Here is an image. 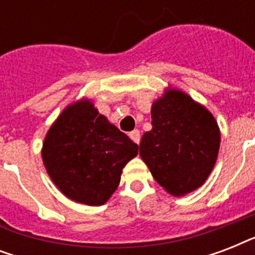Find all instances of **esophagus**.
I'll return each mask as SVG.
<instances>
[{
    "instance_id": "obj_1",
    "label": "esophagus",
    "mask_w": 255,
    "mask_h": 255,
    "mask_svg": "<svg viewBox=\"0 0 255 255\" xmlns=\"http://www.w3.org/2000/svg\"><path fill=\"white\" fill-rule=\"evenodd\" d=\"M128 136H129V139H131L133 143L139 144V141H140V131H139V129H133V131L128 133Z\"/></svg>"
}]
</instances>
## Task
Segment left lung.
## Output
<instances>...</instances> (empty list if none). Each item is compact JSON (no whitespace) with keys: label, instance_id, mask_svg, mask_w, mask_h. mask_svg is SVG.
I'll list each match as a JSON object with an SVG mask.
<instances>
[{"label":"left lung","instance_id":"8db88e82","mask_svg":"<svg viewBox=\"0 0 255 255\" xmlns=\"http://www.w3.org/2000/svg\"><path fill=\"white\" fill-rule=\"evenodd\" d=\"M152 129L140 157L164 190L185 196L198 189L217 161L221 132L212 112L178 88H165L151 108Z\"/></svg>","mask_w":255,"mask_h":255}]
</instances>
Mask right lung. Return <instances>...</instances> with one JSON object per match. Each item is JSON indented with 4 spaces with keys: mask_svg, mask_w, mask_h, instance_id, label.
Returning a JSON list of instances; mask_svg holds the SVG:
<instances>
[{
    "mask_svg": "<svg viewBox=\"0 0 255 255\" xmlns=\"http://www.w3.org/2000/svg\"><path fill=\"white\" fill-rule=\"evenodd\" d=\"M137 151V144L82 98L51 124L41 153L46 172L66 197L100 206L119 186L123 168Z\"/></svg>",
    "mask_w": 255,
    "mask_h": 255,
    "instance_id": "add662e5",
    "label": "right lung"
}]
</instances>
